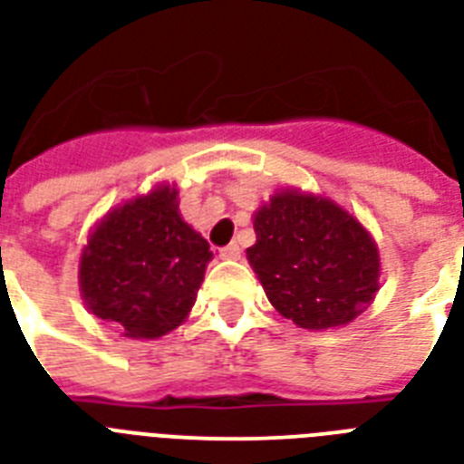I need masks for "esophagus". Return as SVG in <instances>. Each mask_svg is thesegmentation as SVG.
Instances as JSON below:
<instances>
[{"mask_svg":"<svg viewBox=\"0 0 464 464\" xmlns=\"http://www.w3.org/2000/svg\"><path fill=\"white\" fill-rule=\"evenodd\" d=\"M218 257H221V260H238V257H240V247L236 246V243L221 247V250H218Z\"/></svg>","mask_w":464,"mask_h":464,"instance_id":"obj_1","label":"esophagus"}]
</instances>
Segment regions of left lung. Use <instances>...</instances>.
Listing matches in <instances>:
<instances>
[{
  "label": "left lung",
  "instance_id": "1",
  "mask_svg": "<svg viewBox=\"0 0 464 464\" xmlns=\"http://www.w3.org/2000/svg\"><path fill=\"white\" fill-rule=\"evenodd\" d=\"M247 262L279 315L305 330L344 327L381 289V253L359 218L330 197L276 189L253 217Z\"/></svg>",
  "mask_w": 464,
  "mask_h": 464
}]
</instances>
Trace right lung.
I'll use <instances>...</instances> for the list:
<instances>
[{
	"mask_svg": "<svg viewBox=\"0 0 464 464\" xmlns=\"http://www.w3.org/2000/svg\"><path fill=\"white\" fill-rule=\"evenodd\" d=\"M209 243L180 217L178 188L160 182L112 207L79 257V291L89 313L122 337L159 339L188 320Z\"/></svg>",
	"mask_w": 464,
	"mask_h": 464,
	"instance_id": "right-lung-1",
	"label": "right lung"
}]
</instances>
